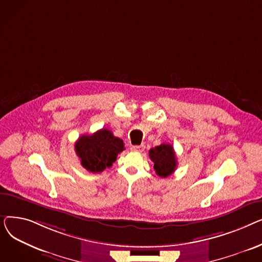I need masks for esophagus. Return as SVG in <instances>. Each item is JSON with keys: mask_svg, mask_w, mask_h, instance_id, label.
I'll use <instances>...</instances> for the list:
<instances>
[{"mask_svg": "<svg viewBox=\"0 0 262 262\" xmlns=\"http://www.w3.org/2000/svg\"><path fill=\"white\" fill-rule=\"evenodd\" d=\"M144 147V145H134L132 146V150H134V152H143Z\"/></svg>", "mask_w": 262, "mask_h": 262, "instance_id": "obj_1", "label": "esophagus"}]
</instances>
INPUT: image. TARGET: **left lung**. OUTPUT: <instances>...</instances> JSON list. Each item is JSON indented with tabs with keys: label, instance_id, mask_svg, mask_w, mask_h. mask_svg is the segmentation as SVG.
<instances>
[{
	"label": "left lung",
	"instance_id": "1",
	"mask_svg": "<svg viewBox=\"0 0 262 262\" xmlns=\"http://www.w3.org/2000/svg\"><path fill=\"white\" fill-rule=\"evenodd\" d=\"M149 158L154 162V170L160 177L170 176L177 167L174 148L169 143H162L148 150Z\"/></svg>",
	"mask_w": 262,
	"mask_h": 262
}]
</instances>
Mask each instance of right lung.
<instances>
[{"label": "right lung", "instance_id": "right-lung-1", "mask_svg": "<svg viewBox=\"0 0 262 262\" xmlns=\"http://www.w3.org/2000/svg\"><path fill=\"white\" fill-rule=\"evenodd\" d=\"M123 149V140L107 128L89 136L82 135L75 143V152L81 166L92 173H100L112 167Z\"/></svg>", "mask_w": 262, "mask_h": 262}]
</instances>
